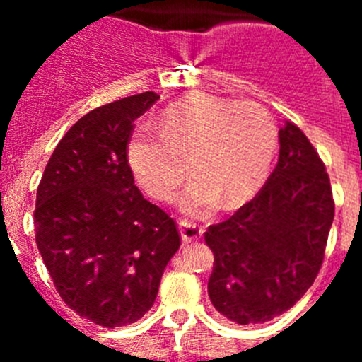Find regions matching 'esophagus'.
Here are the masks:
<instances>
[{"mask_svg":"<svg viewBox=\"0 0 362 362\" xmlns=\"http://www.w3.org/2000/svg\"><path fill=\"white\" fill-rule=\"evenodd\" d=\"M179 232H181V239H183V243L199 241L201 235H203V228H201L197 223L188 219L179 221Z\"/></svg>","mask_w":362,"mask_h":362,"instance_id":"1","label":"esophagus"}]
</instances>
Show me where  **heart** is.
<instances>
[{"label":"heart","mask_w":362,"mask_h":362,"mask_svg":"<svg viewBox=\"0 0 362 362\" xmlns=\"http://www.w3.org/2000/svg\"><path fill=\"white\" fill-rule=\"evenodd\" d=\"M159 130L141 127L129 143V161L143 187L161 201L175 196L188 174L196 177L185 192L183 206L206 216L223 201L239 206L267 179L277 148L274 117L257 103H239L196 94L163 112Z\"/></svg>","instance_id":"heart-1"}]
</instances>
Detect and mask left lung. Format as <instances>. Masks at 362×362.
<instances>
[{
	"mask_svg": "<svg viewBox=\"0 0 362 362\" xmlns=\"http://www.w3.org/2000/svg\"><path fill=\"white\" fill-rule=\"evenodd\" d=\"M279 159L257 196L209 226V296L238 325H259L292 308L321 270L335 204L330 177L303 130L286 121Z\"/></svg>",
	"mask_w": 362,
	"mask_h": 362,
	"instance_id": "8db88e82",
	"label": "left lung"
}]
</instances>
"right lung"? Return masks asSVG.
Returning <instances> with one entry per match:
<instances>
[{
    "instance_id": "add662e5",
    "label": "right lung",
    "mask_w": 362,
    "mask_h": 362,
    "mask_svg": "<svg viewBox=\"0 0 362 362\" xmlns=\"http://www.w3.org/2000/svg\"><path fill=\"white\" fill-rule=\"evenodd\" d=\"M156 92L117 99L72 124L45 166L34 230L43 263L66 306L105 328L152 308L166 264L181 245L165 210L134 185V121Z\"/></svg>"
}]
</instances>
